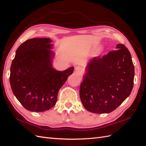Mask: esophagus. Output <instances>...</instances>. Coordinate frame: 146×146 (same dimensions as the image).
Returning <instances> with one entry per match:
<instances>
[{
    "label": "esophagus",
    "instance_id": "obj_1",
    "mask_svg": "<svg viewBox=\"0 0 146 146\" xmlns=\"http://www.w3.org/2000/svg\"><path fill=\"white\" fill-rule=\"evenodd\" d=\"M83 68L80 66H77V67L75 68V71L78 74H82L83 73Z\"/></svg>",
    "mask_w": 146,
    "mask_h": 146
}]
</instances>
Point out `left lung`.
I'll return each instance as SVG.
<instances>
[{
  "instance_id": "obj_1",
  "label": "left lung",
  "mask_w": 146,
  "mask_h": 146,
  "mask_svg": "<svg viewBox=\"0 0 146 146\" xmlns=\"http://www.w3.org/2000/svg\"><path fill=\"white\" fill-rule=\"evenodd\" d=\"M116 48L102 57H94L87 66L80 97L83 107L90 112H112L133 89L135 69L130 53L122 44Z\"/></svg>"
}]
</instances>
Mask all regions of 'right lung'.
<instances>
[{"label": "right lung", "instance_id": "obj_1", "mask_svg": "<svg viewBox=\"0 0 146 146\" xmlns=\"http://www.w3.org/2000/svg\"><path fill=\"white\" fill-rule=\"evenodd\" d=\"M51 42L49 38L28 39L17 48L12 61V91L30 111L43 112L54 107L60 89L73 73V67L63 71L53 68Z\"/></svg>", "mask_w": 146, "mask_h": 146}]
</instances>
